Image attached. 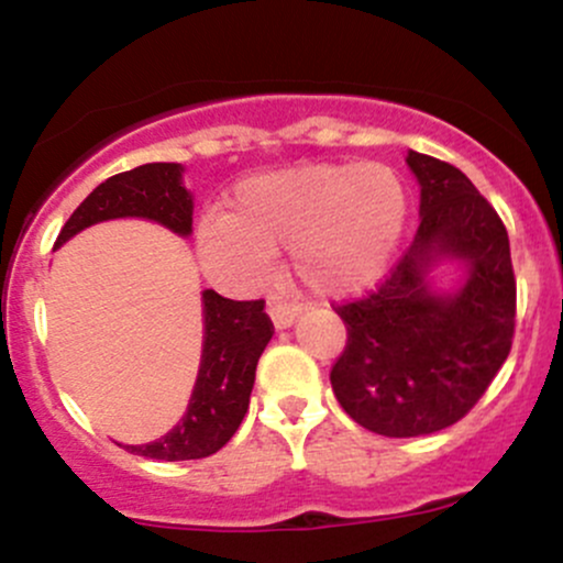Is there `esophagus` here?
Instances as JSON below:
<instances>
[{
  "label": "esophagus",
  "mask_w": 563,
  "mask_h": 563,
  "mask_svg": "<svg viewBox=\"0 0 563 563\" xmlns=\"http://www.w3.org/2000/svg\"><path fill=\"white\" fill-rule=\"evenodd\" d=\"M299 312H301V309L296 307V303L277 299V296H273V299L267 301V314H269V320H273V325L277 328V331L294 325V320L299 318Z\"/></svg>",
  "instance_id": "1"
}]
</instances>
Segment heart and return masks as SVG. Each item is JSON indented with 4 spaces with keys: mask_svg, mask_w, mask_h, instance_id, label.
<instances>
[{
    "mask_svg": "<svg viewBox=\"0 0 563 563\" xmlns=\"http://www.w3.org/2000/svg\"><path fill=\"white\" fill-rule=\"evenodd\" d=\"M407 222L405 187L384 164H294L232 190L230 214L198 222V256L222 286H260L275 251L309 294L354 296L389 267Z\"/></svg>",
    "mask_w": 563,
    "mask_h": 563,
    "instance_id": "1",
    "label": "heart"
}]
</instances>
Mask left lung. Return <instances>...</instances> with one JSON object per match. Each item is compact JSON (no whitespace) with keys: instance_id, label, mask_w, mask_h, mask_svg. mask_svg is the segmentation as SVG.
I'll return each instance as SVG.
<instances>
[{"instance_id":"1","label":"left lung","mask_w":563,"mask_h":563,"mask_svg":"<svg viewBox=\"0 0 563 563\" xmlns=\"http://www.w3.org/2000/svg\"><path fill=\"white\" fill-rule=\"evenodd\" d=\"M421 185V228L367 299L339 307L346 349L331 371L352 421L384 437L434 434L461 421L510 352L516 280L508 232L474 183L407 153ZM448 266L453 286H438Z\"/></svg>"}]
</instances>
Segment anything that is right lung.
<instances>
[{
	"label": "right lung",
	"instance_id": "obj_1",
	"mask_svg": "<svg viewBox=\"0 0 563 563\" xmlns=\"http://www.w3.org/2000/svg\"><path fill=\"white\" fill-rule=\"evenodd\" d=\"M183 164H142L97 185L57 235L55 249L92 224L111 219H147L174 235H192V192L185 187ZM203 349L196 386L179 418L164 437L145 444H124L153 461H196L214 455L230 442L249 410L256 363L273 339V320L264 301H232L206 288Z\"/></svg>",
	"mask_w": 563,
	"mask_h": 563
}]
</instances>
